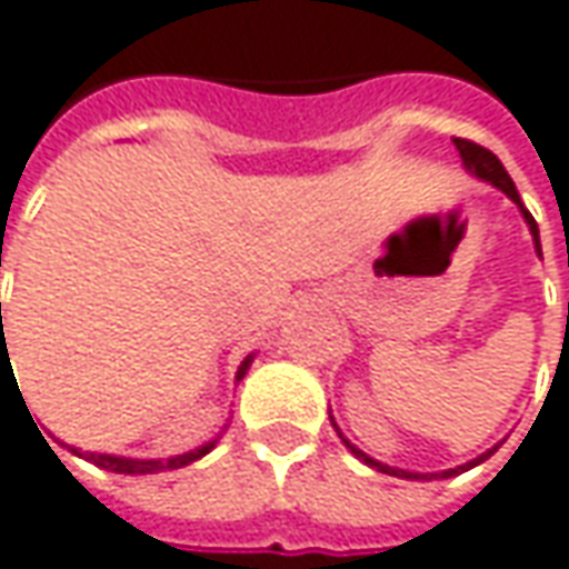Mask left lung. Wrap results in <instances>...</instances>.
<instances>
[{"label": "left lung", "mask_w": 569, "mask_h": 569, "mask_svg": "<svg viewBox=\"0 0 569 569\" xmlns=\"http://www.w3.org/2000/svg\"><path fill=\"white\" fill-rule=\"evenodd\" d=\"M453 148L460 151V160H463V167H467V170H470L473 177H480V180H486V183L499 186V189H502V192H506V196H509V199L516 202L518 212H521V216H525V221H528V231H531V238H535V251L541 253L538 221H535V218H531V212H528V209L521 206V196H518V189H516V183H512V177L506 173V167L499 163V157H496L492 151H486V148H480V144H473V141H467V138H453ZM338 435H341V431H338ZM341 441H345V445L351 448V453H357V457H360L363 463L377 467L380 473H389V477H402V480H428L425 473H409V470H399V467H386V463H380V460L367 457L363 451H357V448H353V445L348 441V438H345V435H341ZM492 451H496V448H492ZM492 451L480 453L477 460H470V463H463V467H457V470H445L441 477H453V473H463V470H470V467L483 463L486 457H492ZM431 477H438V473H431Z\"/></svg>", "instance_id": "1"}]
</instances>
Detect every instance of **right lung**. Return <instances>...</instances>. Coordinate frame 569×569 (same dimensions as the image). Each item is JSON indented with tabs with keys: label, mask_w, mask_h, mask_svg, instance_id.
Segmentation results:
<instances>
[{
	"label": "right lung",
	"mask_w": 569,
	"mask_h": 569,
	"mask_svg": "<svg viewBox=\"0 0 569 569\" xmlns=\"http://www.w3.org/2000/svg\"><path fill=\"white\" fill-rule=\"evenodd\" d=\"M0 328H2V306H0ZM6 357H9V348H6V331H2L0 370H2V363H6ZM251 360L253 357H244V363L238 367V380L248 373ZM212 448H216V441H209V445H202V448H196V451H189V453L167 457V460H134V457H116V453H89L86 451V460H92L96 467H102V470H112V473H163V470H180V467H186V463H192V460L206 457V453L212 451ZM70 451L77 453V457H83V453L77 451V448H70Z\"/></svg>",
	"instance_id": "add662e5"
}]
</instances>
